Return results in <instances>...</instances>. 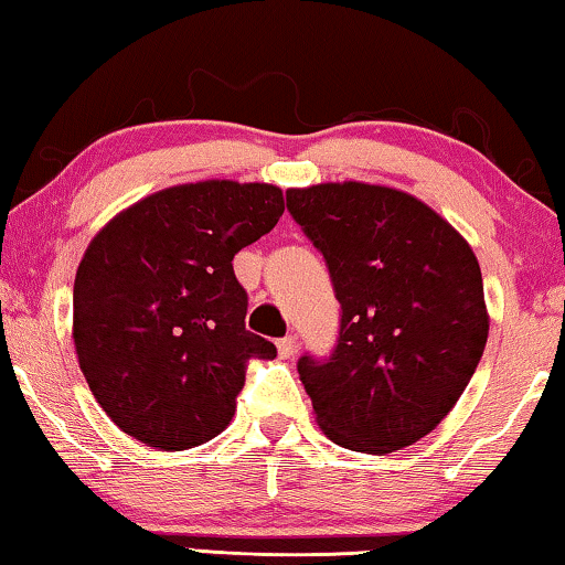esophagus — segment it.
Returning <instances> with one entry per match:
<instances>
[{
    "mask_svg": "<svg viewBox=\"0 0 565 565\" xmlns=\"http://www.w3.org/2000/svg\"><path fill=\"white\" fill-rule=\"evenodd\" d=\"M296 349H298V339L296 337H285V339L277 341V351H280L282 359H290L292 354H296Z\"/></svg>",
    "mask_w": 565,
    "mask_h": 565,
    "instance_id": "34e87169",
    "label": "esophagus"
}]
</instances>
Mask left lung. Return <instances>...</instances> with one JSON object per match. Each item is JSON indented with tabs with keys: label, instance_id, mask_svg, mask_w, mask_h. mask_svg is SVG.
Returning <instances> with one entry per match:
<instances>
[{
	"label": "left lung",
	"instance_id": "left-lung-1",
	"mask_svg": "<svg viewBox=\"0 0 565 565\" xmlns=\"http://www.w3.org/2000/svg\"><path fill=\"white\" fill-rule=\"evenodd\" d=\"M288 211L341 302L331 356L298 359L318 425L349 451L413 446L451 413L487 347L469 242L415 195L384 185L290 188Z\"/></svg>",
	"mask_w": 565,
	"mask_h": 565
}]
</instances>
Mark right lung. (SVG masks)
Instances as JSON below:
<instances>
[{"label": "right lung", "mask_w": 565, "mask_h": 565, "mask_svg": "<svg viewBox=\"0 0 565 565\" xmlns=\"http://www.w3.org/2000/svg\"><path fill=\"white\" fill-rule=\"evenodd\" d=\"M277 185L201 181L158 191L114 216L73 282V341L96 403L162 451L211 440L234 418L252 356L232 259L282 216Z\"/></svg>", "instance_id": "1"}]
</instances>
